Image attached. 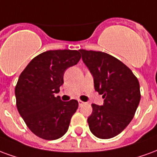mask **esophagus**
<instances>
[{
    "label": "esophagus",
    "instance_id": "obj_1",
    "mask_svg": "<svg viewBox=\"0 0 157 157\" xmlns=\"http://www.w3.org/2000/svg\"><path fill=\"white\" fill-rule=\"evenodd\" d=\"M78 102H79V106H80V107H82V106H83L86 103V102H82V100H78Z\"/></svg>",
    "mask_w": 157,
    "mask_h": 157
}]
</instances>
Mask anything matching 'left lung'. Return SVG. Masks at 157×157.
<instances>
[{
	"instance_id": "8db88e82",
	"label": "left lung",
	"mask_w": 157,
	"mask_h": 157,
	"mask_svg": "<svg viewBox=\"0 0 157 157\" xmlns=\"http://www.w3.org/2000/svg\"><path fill=\"white\" fill-rule=\"evenodd\" d=\"M94 78V87L104 98L102 106L92 103L89 128L100 139L120 134L134 118L140 100V83L130 69L112 55L80 49Z\"/></svg>"
}]
</instances>
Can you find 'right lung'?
Segmentation results:
<instances>
[{
	"label": "right lung",
	"mask_w": 157,
	"mask_h": 157,
	"mask_svg": "<svg viewBox=\"0 0 157 157\" xmlns=\"http://www.w3.org/2000/svg\"><path fill=\"white\" fill-rule=\"evenodd\" d=\"M77 50H49L33 59L19 76L15 87L16 104L27 126L38 137L48 140L67 132L78 102H63L55 93L64 83L65 70L76 65Z\"/></svg>",
	"instance_id": "add662e5"
}]
</instances>
